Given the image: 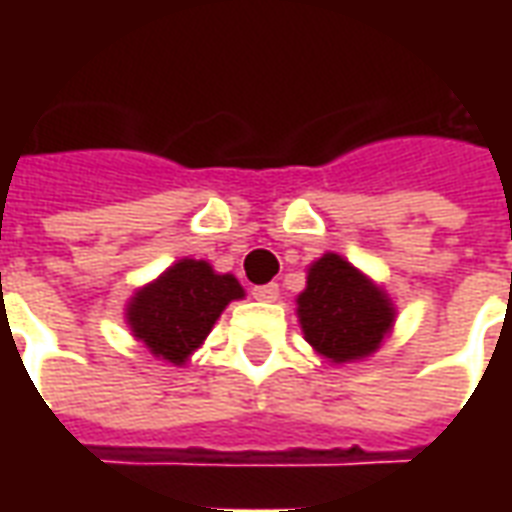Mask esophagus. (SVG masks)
Returning a JSON list of instances; mask_svg holds the SVG:
<instances>
[{
  "label": "esophagus",
  "mask_w": 512,
  "mask_h": 512,
  "mask_svg": "<svg viewBox=\"0 0 512 512\" xmlns=\"http://www.w3.org/2000/svg\"><path fill=\"white\" fill-rule=\"evenodd\" d=\"M252 296L257 301H277L279 299V285L277 282H268V285H257L252 288Z\"/></svg>",
  "instance_id": "1"
}]
</instances>
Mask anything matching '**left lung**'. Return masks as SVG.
<instances>
[{
  "mask_svg": "<svg viewBox=\"0 0 512 512\" xmlns=\"http://www.w3.org/2000/svg\"><path fill=\"white\" fill-rule=\"evenodd\" d=\"M296 304L304 340L337 365L376 354L395 323L386 290L334 252L307 268Z\"/></svg>",
  "mask_w": 512,
  "mask_h": 512,
  "instance_id": "1",
  "label": "left lung"
}]
</instances>
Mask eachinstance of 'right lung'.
I'll use <instances>...</instances> for the list:
<instances>
[{
    "label": "right lung",
    "instance_id": "add662e5",
    "mask_svg": "<svg viewBox=\"0 0 512 512\" xmlns=\"http://www.w3.org/2000/svg\"><path fill=\"white\" fill-rule=\"evenodd\" d=\"M235 299H244V288L233 274H216L211 263L183 257L136 290L126 307V321L150 354L186 365Z\"/></svg>",
    "mask_w": 512,
    "mask_h": 512
}]
</instances>
